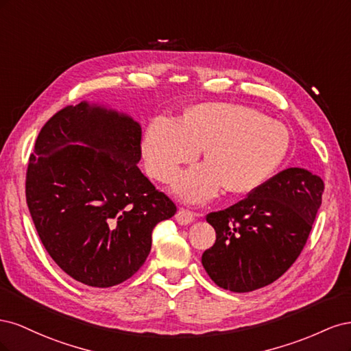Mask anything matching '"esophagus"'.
I'll list each match as a JSON object with an SVG mask.
<instances>
[{
  "label": "esophagus",
  "instance_id": "esophagus-1",
  "mask_svg": "<svg viewBox=\"0 0 351 351\" xmlns=\"http://www.w3.org/2000/svg\"><path fill=\"white\" fill-rule=\"evenodd\" d=\"M195 217H196V214L195 212H192V210H189V209H178L177 210V214H176V219H177V222L178 224H182V226H187V224H192V222L195 221Z\"/></svg>",
  "mask_w": 351,
  "mask_h": 351
}]
</instances>
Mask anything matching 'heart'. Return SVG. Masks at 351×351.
I'll use <instances>...</instances> for the list:
<instances>
[{"instance_id": "obj_1", "label": "heart", "mask_w": 351, "mask_h": 351, "mask_svg": "<svg viewBox=\"0 0 351 351\" xmlns=\"http://www.w3.org/2000/svg\"><path fill=\"white\" fill-rule=\"evenodd\" d=\"M209 161L177 180L176 193L190 204L214 199L227 184L228 192L250 193L277 171L289 149V134L278 123L256 110L234 104L208 102L189 110L183 120L158 115L147 127L143 158L149 174L169 183L184 164Z\"/></svg>"}]
</instances>
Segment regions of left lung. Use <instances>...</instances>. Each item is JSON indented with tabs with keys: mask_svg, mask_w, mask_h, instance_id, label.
Here are the masks:
<instances>
[{
	"mask_svg": "<svg viewBox=\"0 0 351 351\" xmlns=\"http://www.w3.org/2000/svg\"><path fill=\"white\" fill-rule=\"evenodd\" d=\"M322 193L321 177L287 168L239 204L208 214L217 240L202 254V265L210 280L234 293L278 280L302 253Z\"/></svg>",
	"mask_w": 351,
	"mask_h": 351,
	"instance_id": "obj_1",
	"label": "left lung"
}]
</instances>
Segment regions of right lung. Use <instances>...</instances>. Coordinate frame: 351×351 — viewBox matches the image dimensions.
Listing matches in <instances>:
<instances>
[{
	"label": "right lung",
	"instance_id": "1",
	"mask_svg": "<svg viewBox=\"0 0 351 351\" xmlns=\"http://www.w3.org/2000/svg\"><path fill=\"white\" fill-rule=\"evenodd\" d=\"M142 129L83 101L42 127L29 158L26 202L44 247L71 278L107 289L151 252L152 230L177 208L142 174Z\"/></svg>",
	"mask_w": 351,
	"mask_h": 351
}]
</instances>
